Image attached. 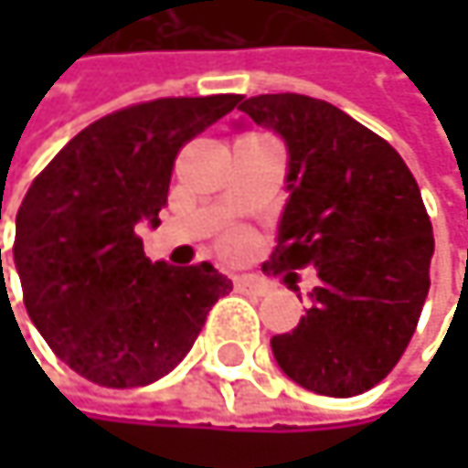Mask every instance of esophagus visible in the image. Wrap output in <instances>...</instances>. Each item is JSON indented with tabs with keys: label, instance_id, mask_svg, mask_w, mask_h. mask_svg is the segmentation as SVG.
<instances>
[{
	"label": "esophagus",
	"instance_id": "1",
	"mask_svg": "<svg viewBox=\"0 0 468 468\" xmlns=\"http://www.w3.org/2000/svg\"><path fill=\"white\" fill-rule=\"evenodd\" d=\"M235 290L238 292H246V295H268L271 287L265 282H257V279L243 276V279H235Z\"/></svg>",
	"mask_w": 468,
	"mask_h": 468
}]
</instances>
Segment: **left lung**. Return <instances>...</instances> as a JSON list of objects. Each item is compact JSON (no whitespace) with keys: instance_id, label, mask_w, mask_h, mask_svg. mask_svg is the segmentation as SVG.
Listing matches in <instances>:
<instances>
[{"instance_id":"left-lung-1","label":"left lung","mask_w":468,"mask_h":468,"mask_svg":"<svg viewBox=\"0 0 468 468\" xmlns=\"http://www.w3.org/2000/svg\"><path fill=\"white\" fill-rule=\"evenodd\" d=\"M238 111L287 145L290 197L271 268L290 271L284 279L314 268L320 279L298 327L271 338L273 357L312 393H366L404 355L431 287L433 230L418 181L390 143L325 100L260 94Z\"/></svg>"}]
</instances>
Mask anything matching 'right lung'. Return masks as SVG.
<instances>
[{"instance_id":"obj_1","label":"right lung","mask_w":468,"mask_h":468,"mask_svg":"<svg viewBox=\"0 0 468 468\" xmlns=\"http://www.w3.org/2000/svg\"><path fill=\"white\" fill-rule=\"evenodd\" d=\"M238 100L167 97L116 111L78 133L32 181L13 246L24 303L56 357L89 382L162 379L233 290L211 262H151L138 228L159 225L178 148Z\"/></svg>"}]
</instances>
